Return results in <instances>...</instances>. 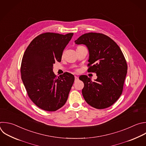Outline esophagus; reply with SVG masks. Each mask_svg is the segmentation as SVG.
<instances>
[{
	"label": "esophagus",
	"mask_w": 146,
	"mask_h": 146,
	"mask_svg": "<svg viewBox=\"0 0 146 146\" xmlns=\"http://www.w3.org/2000/svg\"><path fill=\"white\" fill-rule=\"evenodd\" d=\"M74 78H75V81H77L78 80V77L77 76H74Z\"/></svg>",
	"instance_id": "esophagus-1"
}]
</instances>
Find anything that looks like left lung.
<instances>
[{
    "mask_svg": "<svg viewBox=\"0 0 146 146\" xmlns=\"http://www.w3.org/2000/svg\"><path fill=\"white\" fill-rule=\"evenodd\" d=\"M88 48V72L96 73L95 81L86 75L80 76L84 84L82 93L86 102L96 109L113 105L120 98L127 73V64L120 48L111 38L102 33H89L75 40Z\"/></svg>",
    "mask_w": 146,
    "mask_h": 146,
    "instance_id": "1",
    "label": "left lung"
}]
</instances>
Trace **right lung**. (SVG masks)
I'll return each instance as SVG.
<instances>
[{"instance_id": "add662e5", "label": "right lung", "mask_w": 146, "mask_h": 146, "mask_svg": "<svg viewBox=\"0 0 146 146\" xmlns=\"http://www.w3.org/2000/svg\"><path fill=\"white\" fill-rule=\"evenodd\" d=\"M73 33H45L36 36L23 54L21 73L29 98L39 108L56 111L66 102L74 81L66 72L57 77L53 64L61 62L64 48Z\"/></svg>"}]
</instances>
